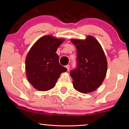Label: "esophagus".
<instances>
[{"mask_svg": "<svg viewBox=\"0 0 129 129\" xmlns=\"http://www.w3.org/2000/svg\"><path fill=\"white\" fill-rule=\"evenodd\" d=\"M66 68L67 69V70H68V71H69V69H70V65H69V64L66 65Z\"/></svg>", "mask_w": 129, "mask_h": 129, "instance_id": "esophagus-1", "label": "esophagus"}]
</instances>
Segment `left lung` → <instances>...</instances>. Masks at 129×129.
Instances as JSON below:
<instances>
[{
    "label": "left lung",
    "instance_id": "left-lung-1",
    "mask_svg": "<svg viewBox=\"0 0 129 129\" xmlns=\"http://www.w3.org/2000/svg\"><path fill=\"white\" fill-rule=\"evenodd\" d=\"M70 40L77 49V66L70 72L74 89L84 94L93 92L100 87L106 76L107 61L103 49L90 35L85 40Z\"/></svg>",
    "mask_w": 129,
    "mask_h": 129
}]
</instances>
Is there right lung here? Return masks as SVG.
<instances>
[{
  "label": "right lung",
  "instance_id": "right-lung-1",
  "mask_svg": "<svg viewBox=\"0 0 129 129\" xmlns=\"http://www.w3.org/2000/svg\"><path fill=\"white\" fill-rule=\"evenodd\" d=\"M65 39L46 35L37 40L25 60L28 82L39 91H47L56 85L61 73L67 71L59 62L56 51Z\"/></svg>",
  "mask_w": 129,
  "mask_h": 129
}]
</instances>
